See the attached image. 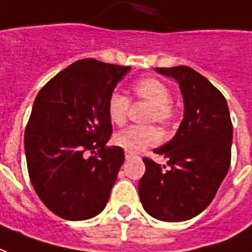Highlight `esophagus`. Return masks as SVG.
<instances>
[{
    "instance_id": "34e87169",
    "label": "esophagus",
    "mask_w": 252,
    "mask_h": 252,
    "mask_svg": "<svg viewBox=\"0 0 252 252\" xmlns=\"http://www.w3.org/2000/svg\"><path fill=\"white\" fill-rule=\"evenodd\" d=\"M125 156H126V159H131V158H134V154H130V152H126V154H125Z\"/></svg>"
}]
</instances>
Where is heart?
Segmentation results:
<instances>
[{"instance_id": "heart-1", "label": "heart", "mask_w": 252, "mask_h": 252, "mask_svg": "<svg viewBox=\"0 0 252 252\" xmlns=\"http://www.w3.org/2000/svg\"><path fill=\"white\" fill-rule=\"evenodd\" d=\"M169 86L155 76H147L137 81L131 86V96L127 98L118 92H114L108 98L107 114L109 121L115 126H122L127 121L130 101H140L149 105L145 121L159 125H169L176 116V107L170 101ZM162 136L155 126L129 127L114 137L116 147L125 149L130 154H137L149 147L160 143Z\"/></svg>"}]
</instances>
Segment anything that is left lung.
I'll list each match as a JSON object with an SVG mask.
<instances>
[{"label":"left lung","instance_id":"8db88e82","mask_svg":"<svg viewBox=\"0 0 252 252\" xmlns=\"http://www.w3.org/2000/svg\"><path fill=\"white\" fill-rule=\"evenodd\" d=\"M156 71L178 82L185 112L176 136L154 151L169 167L144 158L138 193L151 217L187 221L213 202L228 173L233 126L223 94L202 74L187 65Z\"/></svg>","mask_w":252,"mask_h":252}]
</instances>
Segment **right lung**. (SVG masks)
Listing matches in <instances>:
<instances>
[{"label":"right lung","mask_w":252,"mask_h":252,"mask_svg":"<svg viewBox=\"0 0 252 252\" xmlns=\"http://www.w3.org/2000/svg\"><path fill=\"white\" fill-rule=\"evenodd\" d=\"M129 71L83 59L36 94L24 131L29 176L43 204L64 220L93 218L108 203L125 152L107 145L112 134L107 104Z\"/></svg>","instance_id":"right-lung-1"}]
</instances>
